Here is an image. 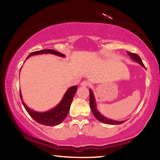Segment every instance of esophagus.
<instances>
[{
  "label": "esophagus",
  "instance_id": "34e87169",
  "mask_svg": "<svg viewBox=\"0 0 160 160\" xmlns=\"http://www.w3.org/2000/svg\"><path fill=\"white\" fill-rule=\"evenodd\" d=\"M80 85L82 87H88L90 85V83H89L88 81H82V82L80 83Z\"/></svg>",
  "mask_w": 160,
  "mask_h": 160
}]
</instances>
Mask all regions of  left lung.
Returning a JSON list of instances; mask_svg holds the SVG:
<instances>
[{
    "instance_id": "1",
    "label": "left lung",
    "mask_w": 160,
    "mask_h": 160,
    "mask_svg": "<svg viewBox=\"0 0 160 160\" xmlns=\"http://www.w3.org/2000/svg\"><path fill=\"white\" fill-rule=\"evenodd\" d=\"M127 53H128V55L131 57V58L132 61L136 62L138 63H139L140 66H142L143 68H145L144 64L142 63L141 58H140V56L138 55H137V54L135 53L128 52V51H127ZM90 107L92 110V112L93 113V114L94 116H95V118L97 119V120L101 121L102 123H106V124H109V125H119V124H121L125 122V121L113 120V119L108 118L103 116L102 113L99 112L98 109H97L95 97H94L93 92L91 89H90Z\"/></svg>"
}]
</instances>
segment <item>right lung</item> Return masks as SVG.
<instances>
[{
  "instance_id": "add662e5",
  "label": "right lung",
  "mask_w": 160,
  "mask_h": 160,
  "mask_svg": "<svg viewBox=\"0 0 160 160\" xmlns=\"http://www.w3.org/2000/svg\"><path fill=\"white\" fill-rule=\"evenodd\" d=\"M53 54V55L60 56L62 58H65L66 56L64 54L61 53L58 51H56L52 49H44L42 51H34V52L31 53L28 56L26 59L29 58L32 56H36V55H40V54ZM78 86L75 85L72 87H70L68 89L66 93L64 94L63 98L61 100V102L56 105L55 107L51 109L47 112H37L33 109L29 108L25 103L24 102L22 96L21 91L20 90V99L22 100V103L24 107L28 113L30 115L31 117L38 122L39 123H41L42 125L44 126H55L59 125L62 121H63L68 115L69 112L70 105L72 102V99H73L74 95L77 91Z\"/></svg>"
}]
</instances>
